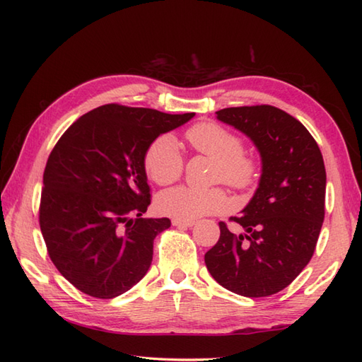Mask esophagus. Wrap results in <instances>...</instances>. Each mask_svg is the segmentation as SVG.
<instances>
[{
    "instance_id": "esophagus-1",
    "label": "esophagus",
    "mask_w": 362,
    "mask_h": 362,
    "mask_svg": "<svg viewBox=\"0 0 362 362\" xmlns=\"http://www.w3.org/2000/svg\"><path fill=\"white\" fill-rule=\"evenodd\" d=\"M173 226L175 227H193L194 221L193 219H173Z\"/></svg>"
}]
</instances>
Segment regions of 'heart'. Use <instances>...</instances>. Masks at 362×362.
Masks as SVG:
<instances>
[{
  "label": "heart",
  "mask_w": 362,
  "mask_h": 362,
  "mask_svg": "<svg viewBox=\"0 0 362 362\" xmlns=\"http://www.w3.org/2000/svg\"><path fill=\"white\" fill-rule=\"evenodd\" d=\"M196 152L214 158L213 180L235 189H249L259 179L261 166L255 153L243 149L240 135L213 121L199 122L185 132ZM144 171L157 185H171L183 173V158L175 138L163 134L153 140L143 157ZM158 210L175 219H197L205 214L226 211L228 197L222 188L196 189L177 187L157 199Z\"/></svg>",
  "instance_id": "1"
}]
</instances>
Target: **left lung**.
I'll return each mask as SVG.
<instances>
[{
  "mask_svg": "<svg viewBox=\"0 0 362 362\" xmlns=\"http://www.w3.org/2000/svg\"><path fill=\"white\" fill-rule=\"evenodd\" d=\"M218 119L247 135L261 156V179L235 235L219 222L205 264L221 286L244 297L276 294L310 263L325 218L324 157L302 122L274 105L228 107Z\"/></svg>",
  "mask_w": 362,
  "mask_h": 362,
  "instance_id": "8db88e82",
  "label": "left lung"
}]
</instances>
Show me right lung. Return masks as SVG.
I'll return each mask as SVG.
<instances>
[{"mask_svg":"<svg viewBox=\"0 0 362 362\" xmlns=\"http://www.w3.org/2000/svg\"><path fill=\"white\" fill-rule=\"evenodd\" d=\"M194 113L105 104L83 115L54 146L43 173L38 221L57 271L83 294L113 298L149 271L168 218H143L151 189L148 146Z\"/></svg>","mask_w":362,"mask_h":362,"instance_id":"obj_1","label":"right lung"}]
</instances>
